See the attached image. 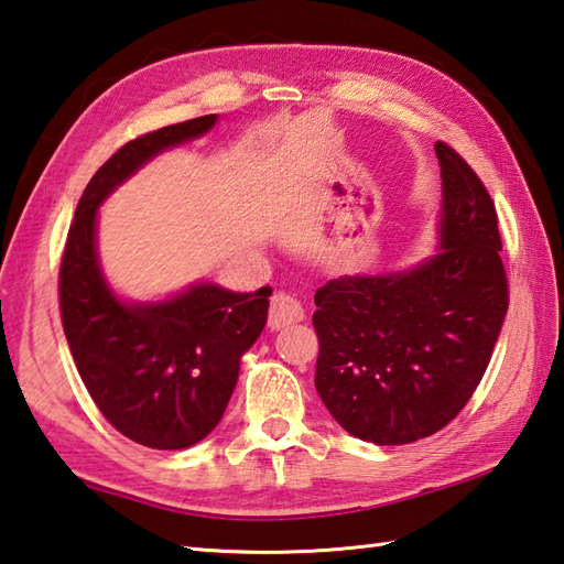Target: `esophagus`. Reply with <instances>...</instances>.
Here are the masks:
<instances>
[{
  "label": "esophagus",
  "instance_id": "esophagus-1",
  "mask_svg": "<svg viewBox=\"0 0 564 564\" xmlns=\"http://www.w3.org/2000/svg\"><path fill=\"white\" fill-rule=\"evenodd\" d=\"M305 317L303 305L295 301L289 293H275L271 297V307H269V327L273 332H279L283 327L293 325V322H301Z\"/></svg>",
  "mask_w": 564,
  "mask_h": 564
}]
</instances>
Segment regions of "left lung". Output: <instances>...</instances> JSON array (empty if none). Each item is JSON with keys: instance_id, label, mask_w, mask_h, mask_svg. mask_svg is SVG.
I'll use <instances>...</instances> for the list:
<instances>
[{"instance_id": "obj_1", "label": "left lung", "mask_w": 564, "mask_h": 564, "mask_svg": "<svg viewBox=\"0 0 564 564\" xmlns=\"http://www.w3.org/2000/svg\"><path fill=\"white\" fill-rule=\"evenodd\" d=\"M436 249L410 269L356 273L315 293V388L351 436L402 446L455 419L487 370L509 289L497 210L458 152L436 142Z\"/></svg>"}]
</instances>
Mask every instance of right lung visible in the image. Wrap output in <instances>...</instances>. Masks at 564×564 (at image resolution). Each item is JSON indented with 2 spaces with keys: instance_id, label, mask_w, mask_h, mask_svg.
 <instances>
[{
  "instance_id": "right-lung-1",
  "label": "right lung",
  "mask_w": 564,
  "mask_h": 564,
  "mask_svg": "<svg viewBox=\"0 0 564 564\" xmlns=\"http://www.w3.org/2000/svg\"><path fill=\"white\" fill-rule=\"evenodd\" d=\"M218 113L130 140L91 176L59 267V310L79 376L101 414L140 446L178 451L218 426L239 361L267 327L271 289L196 281L160 301H128L99 259V208L158 154L198 140Z\"/></svg>"
}]
</instances>
